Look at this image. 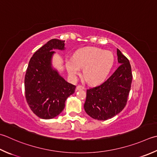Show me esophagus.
<instances>
[{
    "label": "esophagus",
    "instance_id": "1",
    "mask_svg": "<svg viewBox=\"0 0 157 157\" xmlns=\"http://www.w3.org/2000/svg\"><path fill=\"white\" fill-rule=\"evenodd\" d=\"M84 87L82 86H78L76 87V90H84Z\"/></svg>",
    "mask_w": 157,
    "mask_h": 157
}]
</instances>
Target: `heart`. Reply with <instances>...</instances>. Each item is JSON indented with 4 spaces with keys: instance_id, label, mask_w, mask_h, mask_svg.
Masks as SVG:
<instances>
[{
    "instance_id": "heart-1",
    "label": "heart",
    "mask_w": 157,
    "mask_h": 157,
    "mask_svg": "<svg viewBox=\"0 0 157 157\" xmlns=\"http://www.w3.org/2000/svg\"><path fill=\"white\" fill-rule=\"evenodd\" d=\"M112 52L94 47H86L77 50L73 58L67 60L66 67L70 78L76 79L83 70L84 76L91 85L99 84L105 80L114 64Z\"/></svg>"
}]
</instances>
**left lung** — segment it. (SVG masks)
<instances>
[{
  "mask_svg": "<svg viewBox=\"0 0 157 157\" xmlns=\"http://www.w3.org/2000/svg\"><path fill=\"white\" fill-rule=\"evenodd\" d=\"M118 68L99 86L86 90L84 110L91 118L106 121L124 109L131 90V67L129 60L117 49Z\"/></svg>",
  "mask_w": 157,
  "mask_h": 157,
  "instance_id": "obj_1",
  "label": "left lung"
}]
</instances>
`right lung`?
<instances>
[{"mask_svg": "<svg viewBox=\"0 0 157 157\" xmlns=\"http://www.w3.org/2000/svg\"><path fill=\"white\" fill-rule=\"evenodd\" d=\"M64 41L53 39L35 52L24 78L25 96L30 109L42 119L59 115L65 101L75 93V86L67 82L52 66L54 50H64Z\"/></svg>", "mask_w": 157, "mask_h": 157, "instance_id": "add662e5", "label": "right lung"}]
</instances>
